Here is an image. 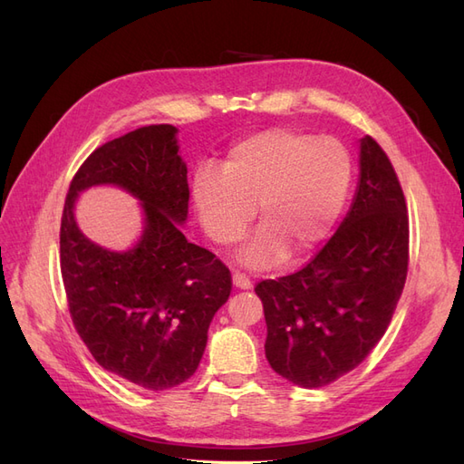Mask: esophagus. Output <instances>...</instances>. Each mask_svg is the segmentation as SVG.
I'll list each match as a JSON object with an SVG mask.
<instances>
[{
    "mask_svg": "<svg viewBox=\"0 0 464 464\" xmlns=\"http://www.w3.org/2000/svg\"><path fill=\"white\" fill-rule=\"evenodd\" d=\"M232 283H234L236 288H242V290L251 288V278L246 273H240V271H236L232 275Z\"/></svg>",
    "mask_w": 464,
    "mask_h": 464,
    "instance_id": "esophagus-1",
    "label": "esophagus"
}]
</instances>
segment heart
<instances>
[{
  "label": "heart",
  "mask_w": 464,
  "mask_h": 464,
  "mask_svg": "<svg viewBox=\"0 0 464 464\" xmlns=\"http://www.w3.org/2000/svg\"><path fill=\"white\" fill-rule=\"evenodd\" d=\"M353 166L331 137L269 130L234 145L222 174L203 170L193 179V205L210 240H242L256 208L261 230L242 251V263L263 269L304 257L327 236L346 201Z\"/></svg>",
  "instance_id": "obj_1"
}]
</instances>
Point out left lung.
<instances>
[{
	"instance_id": "1",
	"label": "left lung",
	"mask_w": 464,
	"mask_h": 464,
	"mask_svg": "<svg viewBox=\"0 0 464 464\" xmlns=\"http://www.w3.org/2000/svg\"><path fill=\"white\" fill-rule=\"evenodd\" d=\"M409 273L406 199L385 150L360 143L353 208L302 269L256 285L271 368L305 389L354 370L382 341Z\"/></svg>"
}]
</instances>
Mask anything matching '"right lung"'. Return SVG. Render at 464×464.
<instances>
[{
	"mask_svg": "<svg viewBox=\"0 0 464 464\" xmlns=\"http://www.w3.org/2000/svg\"><path fill=\"white\" fill-rule=\"evenodd\" d=\"M96 183H116L144 201L148 227L133 250L108 252L76 228V191ZM188 203L176 128L159 123L92 150L63 205L60 265L73 327L106 372L149 391L195 373L210 319L232 290L228 266L181 234Z\"/></svg>",
	"mask_w": 464,
	"mask_h": 464,
	"instance_id": "add662e5",
	"label": "right lung"
}]
</instances>
